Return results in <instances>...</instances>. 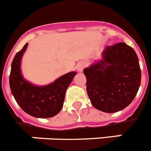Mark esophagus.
Returning a JSON list of instances; mask_svg holds the SVG:
<instances>
[{"instance_id":"34e87169","label":"esophagus","mask_w":151,"mask_h":151,"mask_svg":"<svg viewBox=\"0 0 151 151\" xmlns=\"http://www.w3.org/2000/svg\"><path fill=\"white\" fill-rule=\"evenodd\" d=\"M85 67V63H78L76 65V69L78 72H82L84 69Z\"/></svg>"}]
</instances>
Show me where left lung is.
<instances>
[{
    "instance_id": "obj_1",
    "label": "left lung",
    "mask_w": 151,
    "mask_h": 151,
    "mask_svg": "<svg viewBox=\"0 0 151 151\" xmlns=\"http://www.w3.org/2000/svg\"><path fill=\"white\" fill-rule=\"evenodd\" d=\"M83 72L91 104L105 113L120 111L129 106L141 85L138 56L123 42L106 47L102 59Z\"/></svg>"
}]
</instances>
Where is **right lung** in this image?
Returning a JSON list of instances; mask_svg holds the SVG:
<instances>
[{
    "mask_svg": "<svg viewBox=\"0 0 151 151\" xmlns=\"http://www.w3.org/2000/svg\"><path fill=\"white\" fill-rule=\"evenodd\" d=\"M28 43L15 55L11 65L10 87L12 94L23 111L36 118H50L61 110L67 88L76 72H70L45 86H36L21 73V60Z\"/></svg>",
    "mask_w": 151,
    "mask_h": 151,
    "instance_id": "add662e5",
    "label": "right lung"
}]
</instances>
